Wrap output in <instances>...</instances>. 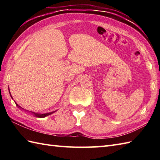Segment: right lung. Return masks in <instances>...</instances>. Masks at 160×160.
<instances>
[{"instance_id": "add662e5", "label": "right lung", "mask_w": 160, "mask_h": 160, "mask_svg": "<svg viewBox=\"0 0 160 160\" xmlns=\"http://www.w3.org/2000/svg\"><path fill=\"white\" fill-rule=\"evenodd\" d=\"M11 97H12V96H11ZM15 103H16V102H15ZM16 104L17 106H18V107H19L18 105L16 103ZM20 108H21V107H20ZM54 112H55V111H53V112H52V113H43V114L37 113H34V112H32V113H33V115H35V116H36V117H38V118H45V117L47 116V115H51L52 113H54Z\"/></svg>"}]
</instances>
